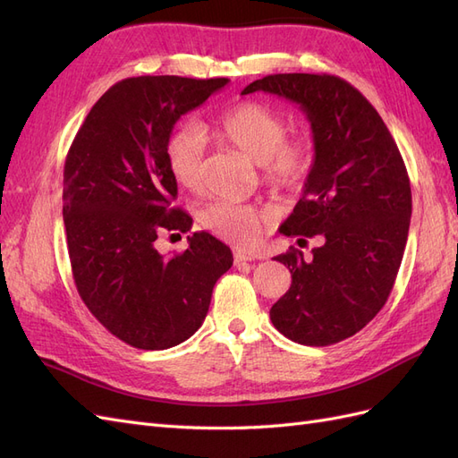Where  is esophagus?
<instances>
[{
    "label": "esophagus",
    "mask_w": 458,
    "mask_h": 458,
    "mask_svg": "<svg viewBox=\"0 0 458 458\" xmlns=\"http://www.w3.org/2000/svg\"><path fill=\"white\" fill-rule=\"evenodd\" d=\"M233 258H234V263H246V261H254L256 259L254 254H248V252H242V250H234Z\"/></svg>",
    "instance_id": "obj_1"
}]
</instances>
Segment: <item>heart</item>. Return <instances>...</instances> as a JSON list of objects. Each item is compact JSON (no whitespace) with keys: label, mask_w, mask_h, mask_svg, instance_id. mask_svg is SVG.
I'll return each mask as SVG.
<instances>
[{"label":"heart","mask_w":458,"mask_h":458,"mask_svg":"<svg viewBox=\"0 0 458 458\" xmlns=\"http://www.w3.org/2000/svg\"><path fill=\"white\" fill-rule=\"evenodd\" d=\"M217 135L261 165L266 182L276 191H298L313 168V147L306 140H286L288 122L279 110L244 101L219 116ZM206 137L199 126H185L165 143V160L175 182L195 191L202 183ZM200 224L216 237L248 246L261 233L263 217L254 206L217 200L202 208Z\"/></svg>","instance_id":"heart-1"}]
</instances>
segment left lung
I'll return each instance as SVG.
<instances>
[{
  "instance_id": "obj_1",
  "label": "left lung",
  "mask_w": 458,
  "mask_h": 458,
  "mask_svg": "<svg viewBox=\"0 0 458 458\" xmlns=\"http://www.w3.org/2000/svg\"><path fill=\"white\" fill-rule=\"evenodd\" d=\"M256 91L296 103L311 123L313 168L279 231L323 237L310 261L294 248L276 256L293 284L271 323L303 345L336 344L372 321L394 288L412 210L405 162L377 108L338 76L273 74L242 95Z\"/></svg>"
}]
</instances>
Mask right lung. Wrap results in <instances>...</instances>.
<instances>
[{
  "instance_id": "add662e5",
  "label": "right lung",
  "mask_w": 458,
  "mask_h": 458,
  "mask_svg": "<svg viewBox=\"0 0 458 458\" xmlns=\"http://www.w3.org/2000/svg\"><path fill=\"white\" fill-rule=\"evenodd\" d=\"M227 78L122 80L93 105L64 162L63 219L78 294L110 335L140 350H168L204 323L233 254L210 233L187 237L172 258L155 242L187 233L192 217L172 202L165 160L175 122L225 88Z\"/></svg>"
}]
</instances>
